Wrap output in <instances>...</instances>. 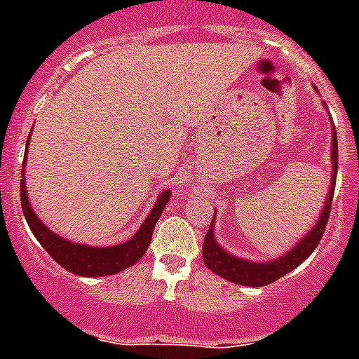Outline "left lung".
<instances>
[{
    "label": "left lung",
    "mask_w": 359,
    "mask_h": 359,
    "mask_svg": "<svg viewBox=\"0 0 359 359\" xmlns=\"http://www.w3.org/2000/svg\"><path fill=\"white\" fill-rule=\"evenodd\" d=\"M336 174H338V138H336V129H332V182L331 189H329L325 207H323L318 223L315 224V228H313V230H311L293 250H290V253H286V255L277 259V261L261 264V262H250L243 261V259H236V257H231L230 253L224 252V250L215 243L210 223V228H208L207 236H205V243H203V261H205L207 268L212 269V271H214L215 275H219V277L233 282V284H243V286L253 287L268 286L271 282L278 280L280 277L290 273L291 269L298 268L311 253L315 252V248L318 246L320 241H322L323 231H325V226H327L329 215H331Z\"/></svg>",
    "instance_id": "left-lung-1"
}]
</instances>
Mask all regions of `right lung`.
<instances>
[{
    "instance_id": "obj_1",
    "label": "right lung",
    "mask_w": 359,
    "mask_h": 359,
    "mask_svg": "<svg viewBox=\"0 0 359 359\" xmlns=\"http://www.w3.org/2000/svg\"><path fill=\"white\" fill-rule=\"evenodd\" d=\"M28 140H30V136H28ZM25 160H27V156H25ZM19 190H21L19 192L21 207H23L25 219H27L32 233L36 236L41 246L50 253L53 261L59 262L62 268L72 271V273L81 275V277H106V275L118 273L122 269L140 261L149 243H151L152 231H154L158 219H160L161 212H163L165 205L170 198V192H163L160 196L152 212L145 219V223L142 224L140 230L136 231L135 237H131L128 243L109 246V248H95V246H84V244H73L69 241L62 239V237L55 236L53 231H50L30 208L27 190H25V177L21 180Z\"/></svg>"
}]
</instances>
